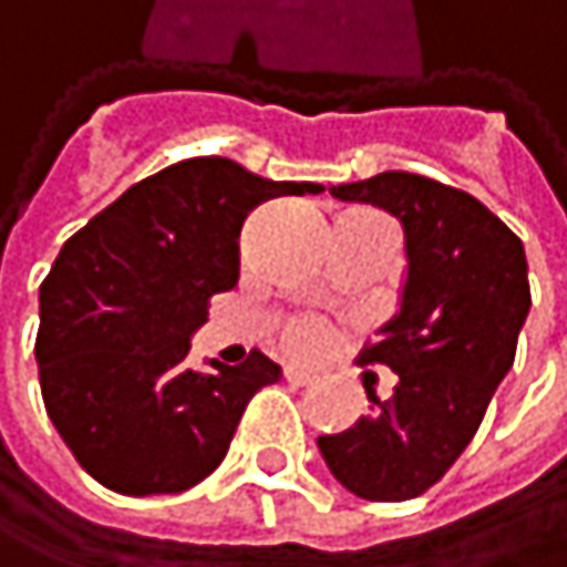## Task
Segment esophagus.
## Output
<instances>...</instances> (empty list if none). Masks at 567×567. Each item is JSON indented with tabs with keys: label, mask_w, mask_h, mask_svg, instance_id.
I'll use <instances>...</instances> for the list:
<instances>
[{
	"label": "esophagus",
	"mask_w": 567,
	"mask_h": 567,
	"mask_svg": "<svg viewBox=\"0 0 567 567\" xmlns=\"http://www.w3.org/2000/svg\"><path fill=\"white\" fill-rule=\"evenodd\" d=\"M282 374H285V381H288V384H295V388H308V384L315 381V374H308V371H301V368H285Z\"/></svg>",
	"instance_id": "1"
}]
</instances>
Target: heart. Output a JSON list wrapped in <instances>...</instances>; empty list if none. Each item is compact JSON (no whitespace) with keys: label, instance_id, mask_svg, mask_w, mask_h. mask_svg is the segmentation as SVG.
Segmentation results:
<instances>
[{"label":"heart","instance_id":"b5f03b06","mask_svg":"<svg viewBox=\"0 0 567 567\" xmlns=\"http://www.w3.org/2000/svg\"><path fill=\"white\" fill-rule=\"evenodd\" d=\"M288 348L295 354H315L321 344H324V328L318 321H295L285 334Z\"/></svg>","mask_w":567,"mask_h":567}]
</instances>
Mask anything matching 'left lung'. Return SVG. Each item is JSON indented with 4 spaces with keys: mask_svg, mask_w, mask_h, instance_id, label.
Returning a JSON list of instances; mask_svg holds the SVG:
<instances>
[{
    "mask_svg": "<svg viewBox=\"0 0 567 567\" xmlns=\"http://www.w3.org/2000/svg\"><path fill=\"white\" fill-rule=\"evenodd\" d=\"M331 193L391 213L406 266L394 318L361 354L364 364L394 371V396L368 391L371 410L354 426L318 436V450L348 493L403 503L460 460L512 371L532 308L528 262L499 216L436 179L388 171Z\"/></svg>",
    "mask_w": 567,
    "mask_h": 567,
    "instance_id": "obj_1",
    "label": "left lung"
}]
</instances>
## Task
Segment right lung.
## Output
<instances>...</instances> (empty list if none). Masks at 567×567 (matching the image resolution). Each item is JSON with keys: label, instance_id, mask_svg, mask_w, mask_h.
<instances>
[{"label": "right lung", "instance_id": "right-lung-1", "mask_svg": "<svg viewBox=\"0 0 567 567\" xmlns=\"http://www.w3.org/2000/svg\"><path fill=\"white\" fill-rule=\"evenodd\" d=\"M321 183L266 179L229 157H189L131 186L74 233L39 288V381L74 460L121 496L183 493L226 456L236 423L282 368H189L209 298L239 279L246 216Z\"/></svg>", "mask_w": 567, "mask_h": 567}]
</instances>
